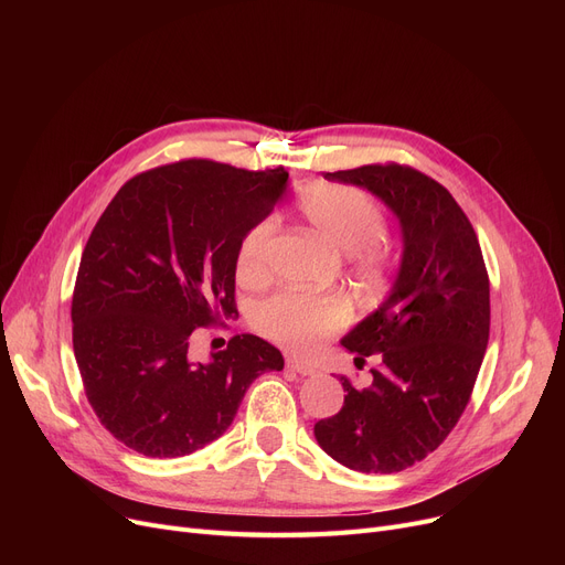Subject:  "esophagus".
Instances as JSON below:
<instances>
[{"instance_id":"obj_1","label":"esophagus","mask_w":565,"mask_h":565,"mask_svg":"<svg viewBox=\"0 0 565 565\" xmlns=\"http://www.w3.org/2000/svg\"><path fill=\"white\" fill-rule=\"evenodd\" d=\"M286 369H288V371H295V373H300V375H313V373H316V369H313L311 364H307V362H302V360H298V358H288V360H286Z\"/></svg>"}]
</instances>
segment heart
<instances>
[{"mask_svg":"<svg viewBox=\"0 0 565 565\" xmlns=\"http://www.w3.org/2000/svg\"><path fill=\"white\" fill-rule=\"evenodd\" d=\"M302 217L334 247L352 252V263L362 273L380 275L392 265V252L382 243L387 235V215L380 203L360 188L339 183H318L298 196ZM277 222H258L237 249V279L260 284L270 275V252ZM348 320V307L337 295L277 292L252 311L254 328L281 345L311 350L322 339L339 332Z\"/></svg>","mask_w":565,"mask_h":565,"instance_id":"obj_1","label":"heart"}]
</instances>
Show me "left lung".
<instances>
[{
	"label": "left lung",
	"mask_w": 565,
	"mask_h": 565,
	"mask_svg": "<svg viewBox=\"0 0 565 565\" xmlns=\"http://www.w3.org/2000/svg\"><path fill=\"white\" fill-rule=\"evenodd\" d=\"M371 190L403 226V263L382 307L341 343L377 360L364 390L341 375L343 407L313 435L364 473H394L433 454L471 398L490 337V279L477 231L451 192L407 164L324 173Z\"/></svg>",
	"instance_id": "8db88e82"
}]
</instances>
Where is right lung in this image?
Returning a JSON list of instances; mask_svg holds the SVG:
<instances>
[{"mask_svg": "<svg viewBox=\"0 0 565 565\" xmlns=\"http://www.w3.org/2000/svg\"><path fill=\"white\" fill-rule=\"evenodd\" d=\"M286 181L284 167L178 160L132 175L96 222L73 290V350L88 405L128 449H203L249 384L284 369L281 352L254 334H235L207 364L190 345L196 328L237 313V249Z\"/></svg>", "mask_w": 565, "mask_h": 565, "instance_id": "obj_1", "label": "right lung"}]
</instances>
